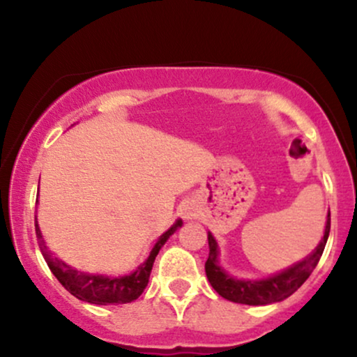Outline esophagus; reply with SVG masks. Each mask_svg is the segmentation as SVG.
Masks as SVG:
<instances>
[{"label":"esophagus","instance_id":"1","mask_svg":"<svg viewBox=\"0 0 357 357\" xmlns=\"http://www.w3.org/2000/svg\"><path fill=\"white\" fill-rule=\"evenodd\" d=\"M181 215L184 220H192L196 216V210L191 206V204H184L183 210H181Z\"/></svg>","mask_w":357,"mask_h":357}]
</instances>
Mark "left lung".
I'll return each instance as SVG.
<instances>
[{
	"mask_svg": "<svg viewBox=\"0 0 357 357\" xmlns=\"http://www.w3.org/2000/svg\"><path fill=\"white\" fill-rule=\"evenodd\" d=\"M331 231V211L327 213V223L326 231L321 243L317 248L305 257L304 260L298 264L292 265L290 268L284 272L277 273L268 278H261V280H238L228 275L223 268L218 265V245L216 240L213 238L211 233H208V245H210V255H208L204 270H206V277L210 284L221 297L227 301L236 302V304L245 305H267L273 302H280L284 298L290 297L294 292L301 287L307 278L310 277L312 270L317 267L319 260H321L324 248H326L327 238H329Z\"/></svg>",
	"mask_w": 357,
	"mask_h": 357,
	"instance_id": "1",
	"label": "left lung"
}]
</instances>
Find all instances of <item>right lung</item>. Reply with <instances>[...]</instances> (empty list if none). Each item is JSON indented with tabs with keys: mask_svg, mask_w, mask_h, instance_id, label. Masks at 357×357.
Returning <instances> with one entry per match:
<instances>
[{
	"mask_svg": "<svg viewBox=\"0 0 357 357\" xmlns=\"http://www.w3.org/2000/svg\"><path fill=\"white\" fill-rule=\"evenodd\" d=\"M181 225L183 221L178 220L169 230L162 233V235L159 236V240L155 241L154 248L151 250L149 257H147L144 264L139 265L136 272L129 273V275H124V277L89 275V273L79 272V270L72 268L70 265H67L65 261L59 260V258H53L50 253H48L47 247H45L42 233H40L38 221H35V231H36V238H38L40 250H42L45 260H47L52 273L56 277V280H59L60 284L72 294L73 297L96 305H109V304L116 305V304H129V302L136 301V298L144 292L147 282H149L151 270H153L154 260L155 257H158L159 250H161L162 245L166 243V240L169 238V236L173 235Z\"/></svg>",
	"mask_w": 357,
	"mask_h": 357,
	"instance_id": "add662e5",
	"label": "right lung"
}]
</instances>
